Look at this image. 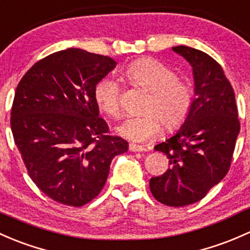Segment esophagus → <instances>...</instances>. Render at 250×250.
I'll return each mask as SVG.
<instances>
[{"instance_id":"1","label":"esophagus","mask_w":250,"mask_h":250,"mask_svg":"<svg viewBox=\"0 0 250 250\" xmlns=\"http://www.w3.org/2000/svg\"><path fill=\"white\" fill-rule=\"evenodd\" d=\"M129 151L132 152H144L146 151V147L141 145H136V144H129Z\"/></svg>"}]
</instances>
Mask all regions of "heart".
Here are the masks:
<instances>
[{
    "instance_id": "1",
    "label": "heart",
    "mask_w": 250,
    "mask_h": 250,
    "mask_svg": "<svg viewBox=\"0 0 250 250\" xmlns=\"http://www.w3.org/2000/svg\"><path fill=\"white\" fill-rule=\"evenodd\" d=\"M125 77L135 87L148 91L144 114L129 117L117 127V132L133 141L149 140L160 133L180 128L193 106V90L187 81L177 78L175 70L154 59H141L130 63ZM99 109L109 116L121 115V92L117 81L103 79L94 90Z\"/></svg>"
}]
</instances>
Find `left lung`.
Segmentation results:
<instances>
[{
  "label": "left lung",
  "mask_w": 250,
  "mask_h": 250,
  "mask_svg": "<svg viewBox=\"0 0 250 250\" xmlns=\"http://www.w3.org/2000/svg\"><path fill=\"white\" fill-rule=\"evenodd\" d=\"M172 50L193 67L195 98L180 129L154 146L167 154L170 167L149 180V189L162 204L182 207L204 199L229 171L240 120L235 92L222 65L198 49Z\"/></svg>",
  "instance_id": "8db88e82"
}]
</instances>
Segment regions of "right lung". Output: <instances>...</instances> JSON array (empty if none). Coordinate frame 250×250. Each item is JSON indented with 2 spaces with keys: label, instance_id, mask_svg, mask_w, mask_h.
<instances>
[{
  "label": "right lung",
  "instance_id": "add662e5",
  "mask_svg": "<svg viewBox=\"0 0 250 250\" xmlns=\"http://www.w3.org/2000/svg\"><path fill=\"white\" fill-rule=\"evenodd\" d=\"M116 62L81 49L54 52L18 85L10 128L28 176L60 204L80 207L103 189L114 157L128 143L109 135L94 90Z\"/></svg>",
  "mask_w": 250,
  "mask_h": 250
}]
</instances>
